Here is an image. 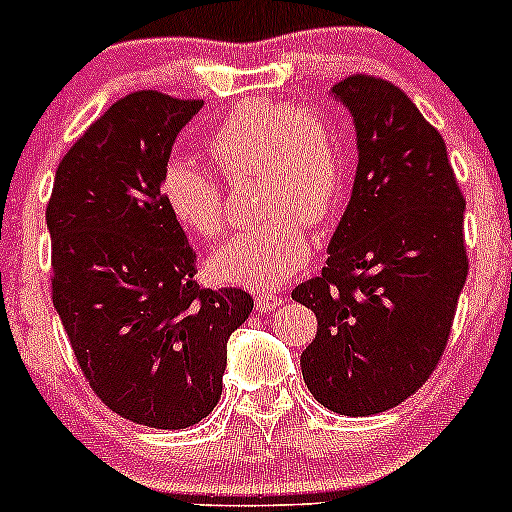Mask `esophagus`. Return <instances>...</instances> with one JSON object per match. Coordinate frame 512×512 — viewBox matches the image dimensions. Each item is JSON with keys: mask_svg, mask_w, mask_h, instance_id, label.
Here are the masks:
<instances>
[{"mask_svg": "<svg viewBox=\"0 0 512 512\" xmlns=\"http://www.w3.org/2000/svg\"><path fill=\"white\" fill-rule=\"evenodd\" d=\"M282 304H285V297H282V294H275V292H260L255 297L257 312H272V309L282 307Z\"/></svg>", "mask_w": 512, "mask_h": 512, "instance_id": "34e87169", "label": "esophagus"}]
</instances>
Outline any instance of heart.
I'll return each instance as SVG.
<instances>
[{"mask_svg":"<svg viewBox=\"0 0 512 512\" xmlns=\"http://www.w3.org/2000/svg\"><path fill=\"white\" fill-rule=\"evenodd\" d=\"M208 151L230 178L260 175V210L270 218L223 242L210 257V272L225 285L262 292L285 285L312 250L299 220H329L347 190L337 133L312 108L252 98L215 128ZM160 198L185 230L203 237L223 232V188L193 160H168Z\"/></svg>","mask_w":512,"mask_h":512,"instance_id":"obj_1","label":"heart"}]
</instances>
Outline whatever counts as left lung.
<instances>
[{
  "mask_svg": "<svg viewBox=\"0 0 512 512\" xmlns=\"http://www.w3.org/2000/svg\"><path fill=\"white\" fill-rule=\"evenodd\" d=\"M329 94L352 113L359 163L327 267L292 289L317 314L299 364L319 404L371 416L421 389L446 349L468 277L466 200L404 91L356 74Z\"/></svg>",
  "mask_w": 512,
  "mask_h": 512,
  "instance_id": "obj_1",
  "label": "left lung"
}]
</instances>
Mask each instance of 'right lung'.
<instances>
[{
  "label": "right lung",
  "instance_id": "obj_1",
  "mask_svg": "<svg viewBox=\"0 0 512 512\" xmlns=\"http://www.w3.org/2000/svg\"><path fill=\"white\" fill-rule=\"evenodd\" d=\"M200 108L123 96L61 158L46 208L54 307L91 389L118 416L170 431L218 406L227 339L252 312L242 289L198 287L193 247L160 198Z\"/></svg>",
  "mask_w": 512,
  "mask_h": 512
}]
</instances>
